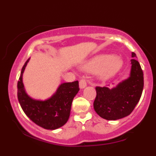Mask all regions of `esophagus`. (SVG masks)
<instances>
[{"label":"esophagus","instance_id":"obj_1","mask_svg":"<svg viewBox=\"0 0 156 156\" xmlns=\"http://www.w3.org/2000/svg\"><path fill=\"white\" fill-rule=\"evenodd\" d=\"M87 87V81L85 79H81L79 81V87L80 89H84Z\"/></svg>","mask_w":156,"mask_h":156}]
</instances>
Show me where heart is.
<instances>
[{
	"label": "heart",
	"mask_w": 156,
	"mask_h": 156,
	"mask_svg": "<svg viewBox=\"0 0 156 156\" xmlns=\"http://www.w3.org/2000/svg\"><path fill=\"white\" fill-rule=\"evenodd\" d=\"M122 66V60L119 57L105 54L97 55L88 60L81 66V68L86 72L98 73L100 79L107 80L119 73Z\"/></svg>",
	"instance_id": "heart-1"
}]
</instances>
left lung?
Returning a JSON list of instances; mask_svg holds the SVG:
<instances>
[{
    "label": "left lung",
    "mask_w": 156,
    "mask_h": 156,
    "mask_svg": "<svg viewBox=\"0 0 156 156\" xmlns=\"http://www.w3.org/2000/svg\"><path fill=\"white\" fill-rule=\"evenodd\" d=\"M133 59L130 76L116 87H97L94 108L100 117L107 120H117L127 117L133 111L140 100L144 87V75L136 55L132 53Z\"/></svg>",
    "instance_id": "left-lung-1"
}]
</instances>
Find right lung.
I'll list each match as a JSON object with an SVG mask.
<instances>
[{"instance_id":"1","label":"right lung","mask_w":156,"mask_h":156,"mask_svg":"<svg viewBox=\"0 0 156 156\" xmlns=\"http://www.w3.org/2000/svg\"><path fill=\"white\" fill-rule=\"evenodd\" d=\"M30 58L22 68L17 82V98L27 117L44 129L55 130L63 126L69 117L73 98L79 91L78 81L63 83L51 98L44 101L31 98L26 92L23 75Z\"/></svg>"}]
</instances>
